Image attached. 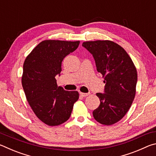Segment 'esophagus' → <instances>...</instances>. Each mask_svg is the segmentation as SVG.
<instances>
[{"mask_svg":"<svg viewBox=\"0 0 156 156\" xmlns=\"http://www.w3.org/2000/svg\"><path fill=\"white\" fill-rule=\"evenodd\" d=\"M80 95L82 97H86L89 95V93H82V92H80Z\"/></svg>","mask_w":156,"mask_h":156,"instance_id":"34e87169","label":"esophagus"}]
</instances>
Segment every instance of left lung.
<instances>
[{
    "label": "left lung",
    "instance_id": "obj_1",
    "mask_svg": "<svg viewBox=\"0 0 156 156\" xmlns=\"http://www.w3.org/2000/svg\"><path fill=\"white\" fill-rule=\"evenodd\" d=\"M84 47L93 56L97 71L104 77V93H97L100 104L93 112L94 119L105 125L120 120L135 98L138 75L127 53L110 41H87Z\"/></svg>",
    "mask_w": 156,
    "mask_h": 156
}]
</instances>
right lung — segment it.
<instances>
[{
  "instance_id": "obj_1",
  "label": "right lung",
  "mask_w": 156,
  "mask_h": 156,
  "mask_svg": "<svg viewBox=\"0 0 156 156\" xmlns=\"http://www.w3.org/2000/svg\"><path fill=\"white\" fill-rule=\"evenodd\" d=\"M80 42L47 40L39 43L23 64L22 85L33 112L42 122L57 126L66 122L79 98L76 91L58 87L62 62L78 48Z\"/></svg>"
}]
</instances>
